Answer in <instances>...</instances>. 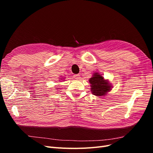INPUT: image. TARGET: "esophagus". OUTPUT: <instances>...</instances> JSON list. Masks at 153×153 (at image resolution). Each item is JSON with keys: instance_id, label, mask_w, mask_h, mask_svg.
I'll use <instances>...</instances> for the list:
<instances>
[{"instance_id": "34e87169", "label": "esophagus", "mask_w": 153, "mask_h": 153, "mask_svg": "<svg viewBox=\"0 0 153 153\" xmlns=\"http://www.w3.org/2000/svg\"><path fill=\"white\" fill-rule=\"evenodd\" d=\"M73 76L74 78H76V79H79L80 78V75H78V74H77V75H75Z\"/></svg>"}]
</instances>
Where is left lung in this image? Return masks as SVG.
<instances>
[{
    "label": "left lung",
    "mask_w": 153,
    "mask_h": 153,
    "mask_svg": "<svg viewBox=\"0 0 153 153\" xmlns=\"http://www.w3.org/2000/svg\"><path fill=\"white\" fill-rule=\"evenodd\" d=\"M89 82L92 93L96 96H105L112 87L108 82L104 80L103 76L100 75L99 73H94L93 76L90 78Z\"/></svg>",
    "instance_id": "8db88e82"
}]
</instances>
